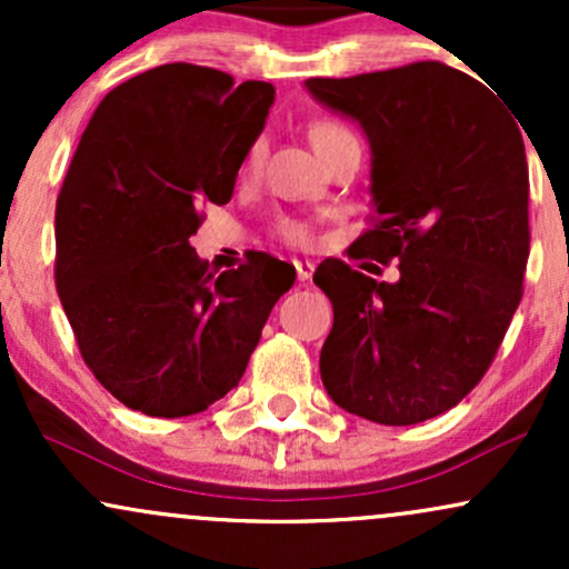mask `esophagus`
<instances>
[{
    "instance_id": "34e87169",
    "label": "esophagus",
    "mask_w": 569,
    "mask_h": 569,
    "mask_svg": "<svg viewBox=\"0 0 569 569\" xmlns=\"http://www.w3.org/2000/svg\"><path fill=\"white\" fill-rule=\"evenodd\" d=\"M293 267H297V278L299 280H310L312 270H316V264H312V262H293Z\"/></svg>"
}]
</instances>
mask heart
<instances>
[{
    "label": "heart",
    "mask_w": 569,
    "mask_h": 569,
    "mask_svg": "<svg viewBox=\"0 0 569 569\" xmlns=\"http://www.w3.org/2000/svg\"><path fill=\"white\" fill-rule=\"evenodd\" d=\"M345 139H356V136H352V130L348 126H342L339 120H331V117H321V120H316L310 126V141H312V147L318 149V154H323L326 149L335 147V143L345 141ZM262 154H264V141L257 139L251 147H248V154L243 162L246 171H257L259 162H262ZM276 232L291 246H307L310 243V234H312L310 224H307L305 219H297V217H280L276 221Z\"/></svg>",
    "instance_id": "obj_1"
}]
</instances>
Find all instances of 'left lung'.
<instances>
[{"label": "left lung", "mask_w": 569, "mask_h": 569, "mask_svg": "<svg viewBox=\"0 0 569 569\" xmlns=\"http://www.w3.org/2000/svg\"><path fill=\"white\" fill-rule=\"evenodd\" d=\"M305 84L361 122L375 154V208L352 257L398 259L401 272L380 283L342 259L318 264L312 280L335 307L323 388L380 426L426 422L481 382L525 293L521 122L500 96L439 61Z\"/></svg>", "instance_id": "left-lung-1"}]
</instances>
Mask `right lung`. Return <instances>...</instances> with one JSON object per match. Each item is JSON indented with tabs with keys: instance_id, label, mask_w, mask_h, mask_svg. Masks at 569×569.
<instances>
[{
	"instance_id": "right-lung-1",
	"label": "right lung",
	"mask_w": 569,
	"mask_h": 569,
	"mask_svg": "<svg viewBox=\"0 0 569 569\" xmlns=\"http://www.w3.org/2000/svg\"><path fill=\"white\" fill-rule=\"evenodd\" d=\"M276 98L166 63L98 103L56 202V289L82 361L128 409L206 411L240 382L297 270L248 251L208 270L189 246L200 202L224 206Z\"/></svg>"
}]
</instances>
